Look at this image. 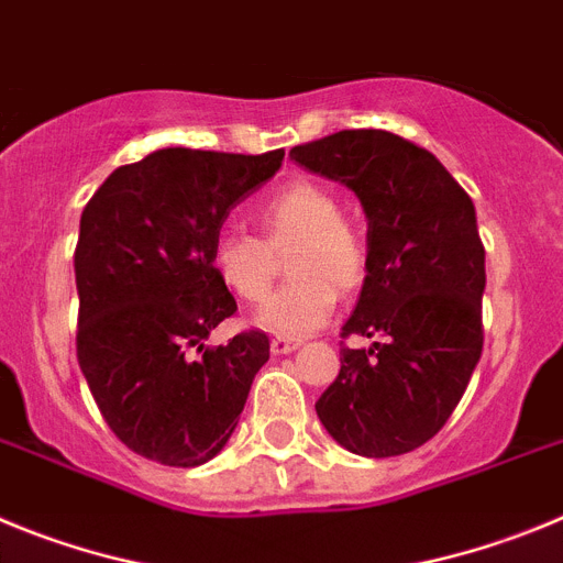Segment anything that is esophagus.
I'll use <instances>...</instances> for the list:
<instances>
[{
    "mask_svg": "<svg viewBox=\"0 0 563 563\" xmlns=\"http://www.w3.org/2000/svg\"><path fill=\"white\" fill-rule=\"evenodd\" d=\"M297 347H300V342H297V339H286V336L272 339V353H275V356H286V353L297 351Z\"/></svg>",
    "mask_w": 563,
    "mask_h": 563,
    "instance_id": "34e87169",
    "label": "esophagus"
}]
</instances>
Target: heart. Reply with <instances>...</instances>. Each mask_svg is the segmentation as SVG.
I'll use <instances>...</instances> for the list:
<instances>
[{
	"mask_svg": "<svg viewBox=\"0 0 563 563\" xmlns=\"http://www.w3.org/2000/svg\"><path fill=\"white\" fill-rule=\"evenodd\" d=\"M261 238L224 230L212 244V269L238 300L257 302L275 280V255L288 257L291 283L275 291L255 311L252 322L263 331L300 339L319 331L336 308L339 291H351L364 275V252L342 221L339 201L325 187L294 181L277 190L257 210Z\"/></svg>",
	"mask_w": 563,
	"mask_h": 563,
	"instance_id": "1",
	"label": "heart"
}]
</instances>
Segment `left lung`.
I'll list each match as a JSON object with an SVG mask.
<instances>
[{
	"label": "left lung",
	"mask_w": 563,
	"mask_h": 563,
	"mask_svg": "<svg viewBox=\"0 0 563 563\" xmlns=\"http://www.w3.org/2000/svg\"><path fill=\"white\" fill-rule=\"evenodd\" d=\"M288 156L353 190L367 216V275L342 336L373 344L342 347L319 420L362 457L412 452L443 429L483 353L474 201L438 156L389 131H339Z\"/></svg>",
	"instance_id": "8db88e82"
}]
</instances>
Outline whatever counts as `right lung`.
<instances>
[{"label": "right lung", "instance_id": "obj_1", "mask_svg": "<svg viewBox=\"0 0 563 563\" xmlns=\"http://www.w3.org/2000/svg\"><path fill=\"white\" fill-rule=\"evenodd\" d=\"M283 156L159 148L114 170L84 207L78 364L131 452L194 468L230 443L269 362V336L246 331L207 347L238 308L210 255L232 207L266 185Z\"/></svg>", "mask_w": 563, "mask_h": 563}]
</instances>
